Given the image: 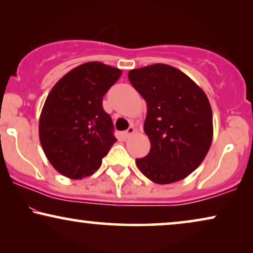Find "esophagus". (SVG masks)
<instances>
[{
    "label": "esophagus",
    "instance_id": "obj_1",
    "mask_svg": "<svg viewBox=\"0 0 253 253\" xmlns=\"http://www.w3.org/2000/svg\"><path fill=\"white\" fill-rule=\"evenodd\" d=\"M134 131H136V129H134L133 126H129V129H127L126 132H124V134H126V137H130L131 134L134 133Z\"/></svg>",
    "mask_w": 253,
    "mask_h": 253
}]
</instances>
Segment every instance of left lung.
I'll list each match as a JSON object with an SVG mask.
<instances>
[{
    "label": "left lung",
    "instance_id": "1",
    "mask_svg": "<svg viewBox=\"0 0 253 253\" xmlns=\"http://www.w3.org/2000/svg\"><path fill=\"white\" fill-rule=\"evenodd\" d=\"M127 77L147 103L144 131L151 150L136 165L158 184L181 181L199 167L212 144L209 99L191 78L167 64L133 69Z\"/></svg>",
    "mask_w": 253,
    "mask_h": 253
}]
</instances>
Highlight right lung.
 Segmentation results:
<instances>
[{"instance_id":"right-lung-1","label":"right lung","mask_w":253,"mask_h":253,"mask_svg":"<svg viewBox=\"0 0 253 253\" xmlns=\"http://www.w3.org/2000/svg\"><path fill=\"white\" fill-rule=\"evenodd\" d=\"M121 75L120 69L87 62L51 88L40 115L39 138L60 174L72 179L91 176L117 140L102 99Z\"/></svg>"}]
</instances>
